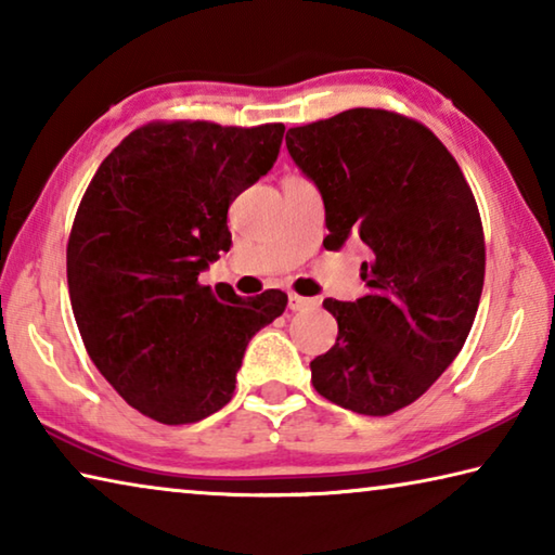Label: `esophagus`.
Instances as JSON below:
<instances>
[{"mask_svg": "<svg viewBox=\"0 0 555 555\" xmlns=\"http://www.w3.org/2000/svg\"><path fill=\"white\" fill-rule=\"evenodd\" d=\"M311 306H315L313 298H304V296H298V294H288V308H291V311H306V308H311Z\"/></svg>", "mask_w": 555, "mask_h": 555, "instance_id": "esophagus-1", "label": "esophagus"}]
</instances>
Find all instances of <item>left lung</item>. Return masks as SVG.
Masks as SVG:
<instances>
[{
  "instance_id": "8db88e82",
  "label": "left lung",
  "mask_w": 555,
  "mask_h": 555,
  "mask_svg": "<svg viewBox=\"0 0 555 555\" xmlns=\"http://www.w3.org/2000/svg\"><path fill=\"white\" fill-rule=\"evenodd\" d=\"M286 149L323 198V247L357 242L367 255L370 294L323 300L337 337L311 382L337 406L387 416L428 391L473 327L485 284L473 191L434 131L387 109L294 127Z\"/></svg>"
}]
</instances>
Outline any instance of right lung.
Returning a JSON list of instances; mask_svg holds the SVG:
<instances>
[{"label": "right lung", "mask_w": 555, "mask_h": 555, "mask_svg": "<svg viewBox=\"0 0 555 555\" xmlns=\"http://www.w3.org/2000/svg\"><path fill=\"white\" fill-rule=\"evenodd\" d=\"M284 125L156 121L100 164L68 240V291L90 360L129 406L195 424L232 399L284 291L242 298L201 271L230 251L228 210L276 164Z\"/></svg>", "instance_id": "obj_1"}]
</instances>
